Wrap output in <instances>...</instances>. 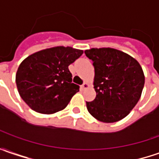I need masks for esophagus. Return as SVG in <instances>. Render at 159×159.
I'll list each match as a JSON object with an SVG mask.
<instances>
[{
  "instance_id": "1",
  "label": "esophagus",
  "mask_w": 159,
  "mask_h": 159,
  "mask_svg": "<svg viewBox=\"0 0 159 159\" xmlns=\"http://www.w3.org/2000/svg\"><path fill=\"white\" fill-rule=\"evenodd\" d=\"M81 87H82V89H87V88L89 87V84H87L86 82H84V83L83 84V85H82Z\"/></svg>"
}]
</instances>
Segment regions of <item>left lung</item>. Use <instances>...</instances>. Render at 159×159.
Returning <instances> with one entry per match:
<instances>
[{
  "mask_svg": "<svg viewBox=\"0 0 159 159\" xmlns=\"http://www.w3.org/2000/svg\"><path fill=\"white\" fill-rule=\"evenodd\" d=\"M94 66L96 98L86 107L98 120L112 123L122 120L139 101L144 74L139 62L126 52L102 47L85 50Z\"/></svg>",
  "mask_w": 159,
  "mask_h": 159,
  "instance_id": "8db88e82",
  "label": "left lung"
}]
</instances>
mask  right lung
<instances>
[{"label":"right lung","mask_w":159,"mask_h":159,"mask_svg":"<svg viewBox=\"0 0 159 159\" xmlns=\"http://www.w3.org/2000/svg\"><path fill=\"white\" fill-rule=\"evenodd\" d=\"M83 52L70 47H54L25 58L16 75L20 97L33 111L43 114L63 110L79 91V86L72 83L69 66Z\"/></svg>","instance_id":"right-lung-1"}]
</instances>
